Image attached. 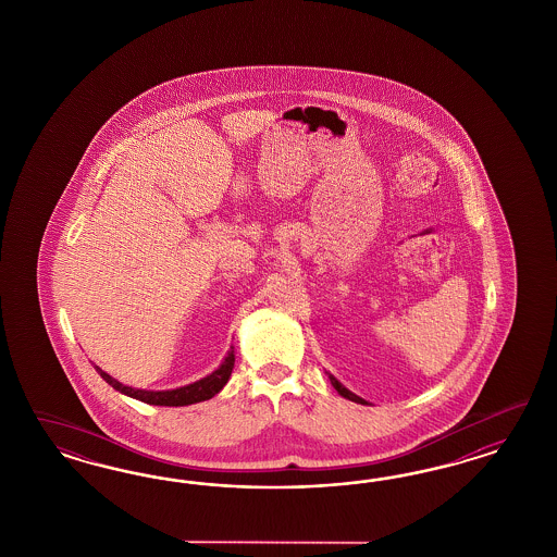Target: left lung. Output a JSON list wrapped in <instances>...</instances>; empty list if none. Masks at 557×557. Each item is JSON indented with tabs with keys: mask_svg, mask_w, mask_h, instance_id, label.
<instances>
[{
	"mask_svg": "<svg viewBox=\"0 0 557 557\" xmlns=\"http://www.w3.org/2000/svg\"><path fill=\"white\" fill-rule=\"evenodd\" d=\"M329 380H331V384H333V388L337 389L338 394L343 396V398H347V400H351V403H357V405H368L363 398H359L357 394H354L351 389L345 388L341 382H338L337 377L335 375H331L329 373Z\"/></svg>",
	"mask_w": 557,
	"mask_h": 557,
	"instance_id": "left-lung-1",
	"label": "left lung"
}]
</instances>
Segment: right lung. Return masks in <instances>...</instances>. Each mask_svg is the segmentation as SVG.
Returning a JSON list of instances; mask_svg holds the SVG:
<instances>
[{
  "label": "right lung",
  "mask_w": 557,
  "mask_h": 557,
  "mask_svg": "<svg viewBox=\"0 0 557 557\" xmlns=\"http://www.w3.org/2000/svg\"><path fill=\"white\" fill-rule=\"evenodd\" d=\"M101 377L112 386L114 389H119L120 394H126L131 398H136L140 403H147L152 406H187L196 405V403H203V400H210L212 396H216L220 389L226 386L233 368H235V347H231L228 355L224 357V361L220 363L219 370L212 371L210 375H206L202 380L194 382V384H187L182 388L175 389H140L131 388V386H124L120 384L119 380H114L110 373L100 370L98 366H94Z\"/></svg>",
  "instance_id": "obj_1"
}]
</instances>
